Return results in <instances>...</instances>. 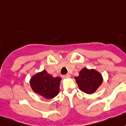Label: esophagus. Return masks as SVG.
I'll return each mask as SVG.
<instances>
[{
	"label": "esophagus",
	"mask_w": 126,
	"mask_h": 126,
	"mask_svg": "<svg viewBox=\"0 0 126 126\" xmlns=\"http://www.w3.org/2000/svg\"><path fill=\"white\" fill-rule=\"evenodd\" d=\"M70 77V76L69 74H66V75H63V76H62L63 78H68V77Z\"/></svg>",
	"instance_id": "1"
}]
</instances>
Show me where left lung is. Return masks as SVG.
Returning <instances> with one entry per match:
<instances>
[{
  "label": "left lung",
  "instance_id": "left-lung-1",
  "mask_svg": "<svg viewBox=\"0 0 126 126\" xmlns=\"http://www.w3.org/2000/svg\"><path fill=\"white\" fill-rule=\"evenodd\" d=\"M79 89L82 92L91 94L98 89L103 82L101 75L93 69L84 68L79 72L78 77H74Z\"/></svg>",
  "mask_w": 126,
  "mask_h": 126
}]
</instances>
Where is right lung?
Masks as SVG:
<instances>
[{
	"label": "right lung",
	"mask_w": 126,
	"mask_h": 126,
	"mask_svg": "<svg viewBox=\"0 0 126 126\" xmlns=\"http://www.w3.org/2000/svg\"><path fill=\"white\" fill-rule=\"evenodd\" d=\"M61 78L53 77L46 70L34 75L30 84L34 92L46 99H52L58 94Z\"/></svg>",
	"instance_id": "add662e5"
}]
</instances>
